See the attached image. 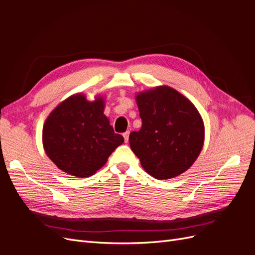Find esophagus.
<instances>
[{
	"label": "esophagus",
	"instance_id": "esophagus-1",
	"mask_svg": "<svg viewBox=\"0 0 255 255\" xmlns=\"http://www.w3.org/2000/svg\"><path fill=\"white\" fill-rule=\"evenodd\" d=\"M128 136H129V132H128V130H127L126 133H123V137H125V141H126V142L128 141Z\"/></svg>",
	"mask_w": 255,
	"mask_h": 255
}]
</instances>
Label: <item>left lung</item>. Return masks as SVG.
<instances>
[{"mask_svg": "<svg viewBox=\"0 0 255 255\" xmlns=\"http://www.w3.org/2000/svg\"><path fill=\"white\" fill-rule=\"evenodd\" d=\"M142 127L129 134V145L144 170L158 180L186 171L204 141L201 116L180 92L160 86L136 97Z\"/></svg>", "mask_w": 255, "mask_h": 255, "instance_id": "obj_1", "label": "left lung"}]
</instances>
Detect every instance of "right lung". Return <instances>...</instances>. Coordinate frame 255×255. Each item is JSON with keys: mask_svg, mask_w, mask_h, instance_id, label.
Instances as JSON below:
<instances>
[{"mask_svg": "<svg viewBox=\"0 0 255 255\" xmlns=\"http://www.w3.org/2000/svg\"><path fill=\"white\" fill-rule=\"evenodd\" d=\"M103 111V99L88 102L75 95L50 114L42 130L43 146L60 170L78 177L95 174L125 140Z\"/></svg>", "mask_w": 255, "mask_h": 255, "instance_id": "right-lung-1", "label": "right lung"}]
</instances>
